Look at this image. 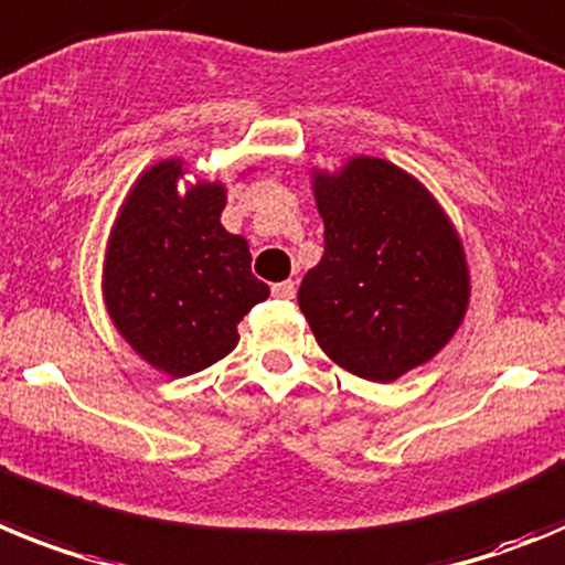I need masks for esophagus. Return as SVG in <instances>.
<instances>
[{
    "label": "esophagus",
    "mask_w": 565,
    "mask_h": 565,
    "mask_svg": "<svg viewBox=\"0 0 565 565\" xmlns=\"http://www.w3.org/2000/svg\"><path fill=\"white\" fill-rule=\"evenodd\" d=\"M273 296H276V298H284V301H289V298H296V281L273 284Z\"/></svg>",
    "instance_id": "34e87169"
}]
</instances>
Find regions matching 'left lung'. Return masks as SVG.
Listing matches in <instances>:
<instances>
[{
  "label": "left lung",
  "instance_id": "obj_1",
  "mask_svg": "<svg viewBox=\"0 0 565 565\" xmlns=\"http://www.w3.org/2000/svg\"><path fill=\"white\" fill-rule=\"evenodd\" d=\"M312 179L323 255L298 307L335 364L390 384L438 355L463 321L460 238L429 190L390 161L361 156Z\"/></svg>",
  "mask_w": 565,
  "mask_h": 565
}]
</instances>
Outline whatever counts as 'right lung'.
<instances>
[{"label": "right lung", "instance_id": "obj_1", "mask_svg": "<svg viewBox=\"0 0 565 565\" xmlns=\"http://www.w3.org/2000/svg\"><path fill=\"white\" fill-rule=\"evenodd\" d=\"M181 161L141 173L105 255V303L116 330L173 377L222 361L238 343V321L269 296L249 269L247 242L222 227L227 190L201 181L181 195Z\"/></svg>", "mask_w": 565, "mask_h": 565}]
</instances>
